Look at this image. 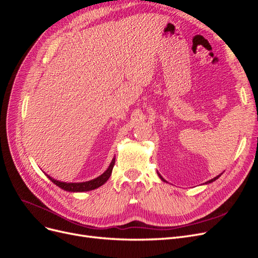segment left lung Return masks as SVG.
<instances>
[{"label":"left lung","mask_w":258,"mask_h":258,"mask_svg":"<svg viewBox=\"0 0 258 258\" xmlns=\"http://www.w3.org/2000/svg\"><path fill=\"white\" fill-rule=\"evenodd\" d=\"M159 176H160V175H159ZM220 176H221V174H220V175H217L216 177H214V178H212V179H210V181H208L207 183H211V182H213V181H215V179H216V178H218V177H220ZM160 178L162 179V181H163V182H165V179H163V178H162L161 176H160Z\"/></svg>","instance_id":"obj_1"}]
</instances>
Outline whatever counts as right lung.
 <instances>
[{
    "label": "right lung",
    "instance_id": "add662e5",
    "mask_svg": "<svg viewBox=\"0 0 258 258\" xmlns=\"http://www.w3.org/2000/svg\"><path fill=\"white\" fill-rule=\"evenodd\" d=\"M114 165H115V158H113L110 167L107 168V170L105 171L103 174H101L100 176L91 179V181L83 182V183H66V182H60V181H57V179L50 177L47 174H46V175H47V177L50 179L52 183H54L57 186H59L60 188L64 189V190L72 191V192H75V191H88V190H92V189L98 188V187H100L101 185H103L107 181V179L110 178V176L112 174V170H113Z\"/></svg>",
    "mask_w": 258,
    "mask_h": 258
}]
</instances>
